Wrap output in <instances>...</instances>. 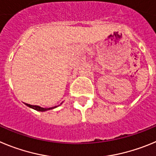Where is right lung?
I'll return each mask as SVG.
<instances>
[{"label":"right lung","mask_w":156,"mask_h":156,"mask_svg":"<svg viewBox=\"0 0 156 156\" xmlns=\"http://www.w3.org/2000/svg\"><path fill=\"white\" fill-rule=\"evenodd\" d=\"M61 104H62V102H61ZM26 105L29 107L32 108V109H35L36 111H40V112H44V111H47V110H50V109H53L54 108L57 107V106H54V107H50V108H43L41 106H33V105H30V104H27L26 103Z\"/></svg>","instance_id":"right-lung-1"}]
</instances>
